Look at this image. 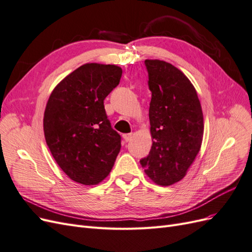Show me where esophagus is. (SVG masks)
<instances>
[{
  "mask_svg": "<svg viewBox=\"0 0 252 252\" xmlns=\"http://www.w3.org/2000/svg\"><path fill=\"white\" fill-rule=\"evenodd\" d=\"M123 138H124V141L125 142H129L131 139H132V133H126V134H123Z\"/></svg>",
  "mask_w": 252,
  "mask_h": 252,
  "instance_id": "34e87169",
  "label": "esophagus"
}]
</instances>
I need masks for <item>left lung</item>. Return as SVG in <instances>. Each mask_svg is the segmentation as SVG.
<instances>
[{"mask_svg":"<svg viewBox=\"0 0 252 252\" xmlns=\"http://www.w3.org/2000/svg\"><path fill=\"white\" fill-rule=\"evenodd\" d=\"M151 91L149 105L152 146L140 163L145 173L161 186L181 181L199 154L204 119L195 88L173 65L145 60Z\"/></svg>","mask_w":252,"mask_h":252,"instance_id":"8db88e82","label":"left lung"}]
</instances>
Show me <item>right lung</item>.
<instances>
[{
  "instance_id": "add662e5",
  "label": "right lung",
  "mask_w": 252,
  "mask_h": 252,
  "mask_svg": "<svg viewBox=\"0 0 252 252\" xmlns=\"http://www.w3.org/2000/svg\"><path fill=\"white\" fill-rule=\"evenodd\" d=\"M121 77V67L88 63L68 74L49 96L45 140L61 169L80 184L102 182L120 152L121 135L111 127L104 100Z\"/></svg>"
}]
</instances>
